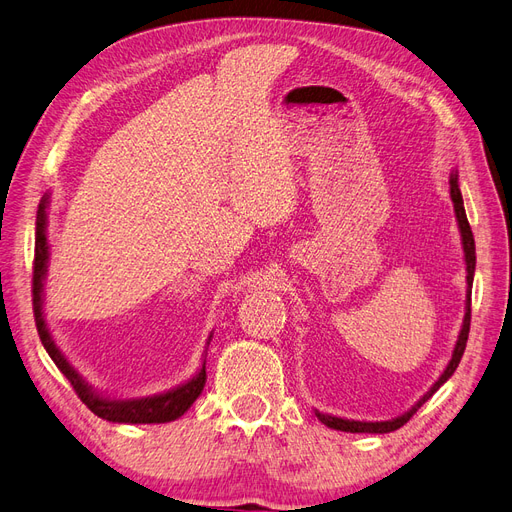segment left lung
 I'll return each mask as SVG.
<instances>
[{"mask_svg":"<svg viewBox=\"0 0 512 512\" xmlns=\"http://www.w3.org/2000/svg\"><path fill=\"white\" fill-rule=\"evenodd\" d=\"M451 198H453V205H455V215H457V224H459V232H461V243H463V256H466V271H468V294H466V316H463V324H461V331L457 337V344L453 350L451 361H448L444 374L438 378V382L431 386V389L416 401V404L397 418H391V421H378V423H367V421H348V418H339V416H329V414H320L316 412V416L320 421L337 431H350V433H389L395 431L399 427H404L410 418L416 414V410L421 408L425 401L436 393L440 386L455 374V369L461 361L463 350H466L468 344V333H470V316H472V280H474V267H476V247H474V235H472V228L468 222V215L466 209H463V198L459 192V183H457V175H451Z\"/></svg>","mask_w":512,"mask_h":512,"instance_id":"8db88e82","label":"left lung"}]
</instances>
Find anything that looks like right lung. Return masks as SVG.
I'll list each match as a JSON object with an SVG mask.
<instances>
[{
  "instance_id": "right-lung-1",
  "label": "right lung",
  "mask_w": 512,
  "mask_h": 512,
  "mask_svg": "<svg viewBox=\"0 0 512 512\" xmlns=\"http://www.w3.org/2000/svg\"><path fill=\"white\" fill-rule=\"evenodd\" d=\"M46 207H49V196L40 200L38 215H36V250H34V316H36V329L40 335V342L49 352L53 363L59 367L61 374H64L76 395L81 397L83 404L94 412L96 416L104 418V421L113 423H170L179 418L183 412L198 399V395L205 389L207 371L205 365L200 367L198 374L188 380L185 384L177 386L173 391H166L153 397H141V399H111L96 393L91 386L79 376L68 361L66 356L59 352L55 346L53 337L46 329L44 314H42V288H44V277H46V262H49V243H46ZM211 339V335H209ZM209 344V342H207Z\"/></svg>"
}]
</instances>
